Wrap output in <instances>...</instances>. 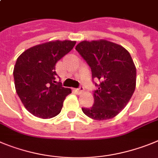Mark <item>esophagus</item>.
I'll return each mask as SVG.
<instances>
[{"mask_svg": "<svg viewBox=\"0 0 158 158\" xmlns=\"http://www.w3.org/2000/svg\"><path fill=\"white\" fill-rule=\"evenodd\" d=\"M83 90H84V88H83V86H79V88H77V89H76V91L77 92L78 94H82V92H83Z\"/></svg>", "mask_w": 158, "mask_h": 158, "instance_id": "obj_1", "label": "esophagus"}]
</instances>
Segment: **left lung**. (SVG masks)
<instances>
[{
    "instance_id": "1",
    "label": "left lung",
    "mask_w": 158,
    "mask_h": 158,
    "mask_svg": "<svg viewBox=\"0 0 158 158\" xmlns=\"http://www.w3.org/2000/svg\"><path fill=\"white\" fill-rule=\"evenodd\" d=\"M76 49L86 60L98 87L94 92V105L82 108L94 120H109L127 106L135 89L136 69L128 51L106 40L83 41Z\"/></svg>"
}]
</instances>
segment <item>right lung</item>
I'll use <instances>...</instances> for the list:
<instances>
[{"label": "right lung", "mask_w": 158, "mask_h": 158, "mask_svg": "<svg viewBox=\"0 0 158 158\" xmlns=\"http://www.w3.org/2000/svg\"><path fill=\"white\" fill-rule=\"evenodd\" d=\"M76 45L72 41H56L27 49L14 67L16 93L27 110L34 116L48 119L57 116L72 90L56 82V64Z\"/></svg>", "instance_id": "obj_1"}]
</instances>
